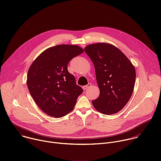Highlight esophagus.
Returning a JSON list of instances; mask_svg holds the SVG:
<instances>
[{
    "label": "esophagus",
    "instance_id": "1",
    "mask_svg": "<svg viewBox=\"0 0 161 161\" xmlns=\"http://www.w3.org/2000/svg\"><path fill=\"white\" fill-rule=\"evenodd\" d=\"M91 86H92V84L89 83H88V84H87L86 85H85V86H83V90H86L87 88H90Z\"/></svg>",
    "mask_w": 161,
    "mask_h": 161
}]
</instances>
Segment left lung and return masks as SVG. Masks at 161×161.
Wrapping results in <instances>:
<instances>
[{
    "instance_id": "1",
    "label": "left lung",
    "mask_w": 161,
    "mask_h": 161,
    "mask_svg": "<svg viewBox=\"0 0 161 161\" xmlns=\"http://www.w3.org/2000/svg\"><path fill=\"white\" fill-rule=\"evenodd\" d=\"M84 50L94 65L100 90L99 97L92 103L104 114L120 111L133 92L136 80L134 65L119 49L108 43L90 44Z\"/></svg>"
}]
</instances>
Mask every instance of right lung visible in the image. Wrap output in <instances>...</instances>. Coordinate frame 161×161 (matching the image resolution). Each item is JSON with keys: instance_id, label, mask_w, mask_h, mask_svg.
<instances>
[{"instance_id": "add662e5", "label": "right lung", "mask_w": 161, "mask_h": 161, "mask_svg": "<svg viewBox=\"0 0 161 161\" xmlns=\"http://www.w3.org/2000/svg\"><path fill=\"white\" fill-rule=\"evenodd\" d=\"M77 45L59 44L40 54L31 65L27 84L39 108L51 117L60 118L71 112L83 92L67 65L83 52Z\"/></svg>"}]
</instances>
